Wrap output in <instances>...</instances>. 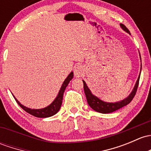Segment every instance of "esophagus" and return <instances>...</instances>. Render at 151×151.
<instances>
[{
  "mask_svg": "<svg viewBox=\"0 0 151 151\" xmlns=\"http://www.w3.org/2000/svg\"><path fill=\"white\" fill-rule=\"evenodd\" d=\"M74 74L76 77H80L83 74V68L82 66H77L74 69Z\"/></svg>",
  "mask_w": 151,
  "mask_h": 151,
  "instance_id": "1",
  "label": "esophagus"
}]
</instances>
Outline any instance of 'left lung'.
Returning <instances> with one entry per match:
<instances>
[{"mask_svg": "<svg viewBox=\"0 0 151 151\" xmlns=\"http://www.w3.org/2000/svg\"><path fill=\"white\" fill-rule=\"evenodd\" d=\"M120 26H121V27L124 30L125 32H127L130 34L129 29H128L123 24H120ZM141 69H142V67H141ZM139 77H140V74H139L138 79H137V82H136L134 88H133L132 91L130 93L129 96H128L127 98H125V99L116 103H107L100 100L98 97L95 96L94 95L92 94L91 91H90V89L88 88V87L87 86L85 81L83 80L84 90H85V96H86L87 101H88V105L93 109V110H95L97 112H99V113L102 114L111 113V112L115 111L121 109V108L124 107V106H127V105L129 104V103L132 101L133 98L135 96L137 88H138Z\"/></svg>", "mask_w": 151, "mask_h": 151, "instance_id": "1", "label": "left lung"}]
</instances>
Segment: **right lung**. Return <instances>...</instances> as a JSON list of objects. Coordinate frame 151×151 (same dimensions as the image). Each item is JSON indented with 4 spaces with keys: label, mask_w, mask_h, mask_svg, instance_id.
<instances>
[{
    "label": "right lung",
    "mask_w": 151,
    "mask_h": 151,
    "mask_svg": "<svg viewBox=\"0 0 151 151\" xmlns=\"http://www.w3.org/2000/svg\"><path fill=\"white\" fill-rule=\"evenodd\" d=\"M73 77H74V73L71 71L70 74H69L67 77H66V80H64V82H63L62 86H61V89L59 90V93H58V96H57L55 99L53 101V102L51 104L49 105L47 107L44 108V109H29V108L26 107V106H24L23 105H22L17 101V98L14 96V99L16 100L17 103L19 105L20 107L22 108V109L25 111L26 112L29 113L31 115L34 116L38 117V118H47V117L52 116L55 115L57 112L59 111L60 108H61V104H62V101H63V93L65 91V89H66L67 85H69V82L72 80Z\"/></svg>",
    "instance_id": "add662e5"
}]
</instances>
